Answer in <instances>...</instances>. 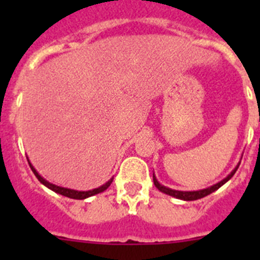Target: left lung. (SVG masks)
<instances>
[{
	"label": "left lung",
	"instance_id": "obj_1",
	"mask_svg": "<svg viewBox=\"0 0 260 260\" xmlns=\"http://www.w3.org/2000/svg\"><path fill=\"white\" fill-rule=\"evenodd\" d=\"M238 167H240V165H237V167L234 168L233 171H232V173L229 174L226 178H224L222 181L217 182L216 185L211 186V187H207V189L198 190V191H178V190H173V189H169V187H165V186H162L161 183H158V181L156 180L155 174H153V183H155L156 187H157V189L160 190L161 192H164V194L171 195V197H174V198H177V199H182V201H197V199H201V198H204V197H207V195H210L211 192L216 191V190L219 189V187H221L225 182H228L232 177H233V174L236 173V171L238 169Z\"/></svg>",
	"mask_w": 260,
	"mask_h": 260
}]
</instances>
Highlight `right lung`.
<instances>
[{
	"label": "right lung",
	"instance_id": "right-lung-1",
	"mask_svg": "<svg viewBox=\"0 0 260 260\" xmlns=\"http://www.w3.org/2000/svg\"><path fill=\"white\" fill-rule=\"evenodd\" d=\"M28 164H29V168L32 169V172H34V174L36 176V178H38V180L40 181L43 185L47 186L48 189L53 190V191L57 192V194H61V195H63V197H68V198H71V199H86V198H88V197H92V195H96V194H99V192H103L104 190H107L108 187L110 186V183L113 182V178H110L107 183H104V185L100 186V187H98V189L88 190V191H78V190L66 189V187H61V186L53 185V183L48 182L47 180H44V178H43V177H41L38 172H36V169L32 167V164L29 162V160H28Z\"/></svg>",
	"mask_w": 260,
	"mask_h": 260
}]
</instances>
